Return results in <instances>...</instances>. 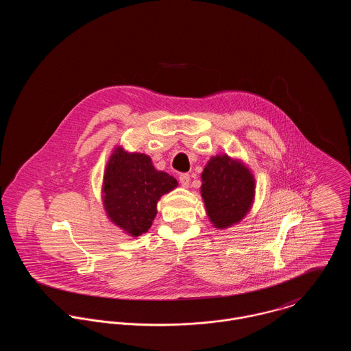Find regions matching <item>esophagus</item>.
<instances>
[{"label":"esophagus","mask_w":351,"mask_h":351,"mask_svg":"<svg viewBox=\"0 0 351 351\" xmlns=\"http://www.w3.org/2000/svg\"><path fill=\"white\" fill-rule=\"evenodd\" d=\"M180 184H181L182 186L188 188V186H189V184H191V176H189V174H186V173L180 174Z\"/></svg>","instance_id":"34e87169"}]
</instances>
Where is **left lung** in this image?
<instances>
[{"label":"left lung","mask_w":351,"mask_h":351,"mask_svg":"<svg viewBox=\"0 0 351 351\" xmlns=\"http://www.w3.org/2000/svg\"><path fill=\"white\" fill-rule=\"evenodd\" d=\"M201 196L216 228L241 221L250 210L255 182L250 170L228 155L210 158L201 174Z\"/></svg>","instance_id":"8db88e82"}]
</instances>
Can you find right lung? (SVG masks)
<instances>
[{
	"label": "right lung",
	"mask_w": 351,
	"mask_h": 351,
	"mask_svg": "<svg viewBox=\"0 0 351 351\" xmlns=\"http://www.w3.org/2000/svg\"><path fill=\"white\" fill-rule=\"evenodd\" d=\"M178 185L152 166L150 156L113 151L104 174V206L109 219L132 237L146 232L156 215V201Z\"/></svg>",
	"instance_id": "1"
}]
</instances>
